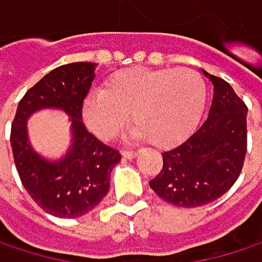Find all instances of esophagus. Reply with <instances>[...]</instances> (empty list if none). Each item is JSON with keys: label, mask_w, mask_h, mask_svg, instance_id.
Instances as JSON below:
<instances>
[{"label": "esophagus", "mask_w": 262, "mask_h": 262, "mask_svg": "<svg viewBox=\"0 0 262 262\" xmlns=\"http://www.w3.org/2000/svg\"><path fill=\"white\" fill-rule=\"evenodd\" d=\"M137 155V150H132V149H124L122 150V157L125 158H134Z\"/></svg>", "instance_id": "esophagus-1"}]
</instances>
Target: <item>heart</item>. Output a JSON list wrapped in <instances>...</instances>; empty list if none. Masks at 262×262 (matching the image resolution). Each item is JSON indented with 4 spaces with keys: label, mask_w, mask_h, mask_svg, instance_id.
<instances>
[{
    "label": "heart",
    "mask_w": 262,
    "mask_h": 262,
    "mask_svg": "<svg viewBox=\"0 0 262 262\" xmlns=\"http://www.w3.org/2000/svg\"><path fill=\"white\" fill-rule=\"evenodd\" d=\"M207 99L202 76L189 68H130L113 74L101 95L83 107L88 127L110 138L130 121L147 143L166 147L185 138L200 119Z\"/></svg>",
    "instance_id": "heart-1"
}]
</instances>
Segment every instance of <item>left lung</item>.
<instances>
[{"instance_id": "left-lung-1", "label": "left lung", "mask_w": 262, "mask_h": 262, "mask_svg": "<svg viewBox=\"0 0 262 262\" xmlns=\"http://www.w3.org/2000/svg\"><path fill=\"white\" fill-rule=\"evenodd\" d=\"M214 85L208 118L177 147L163 152V167L149 185L182 208L207 205L237 180L247 154V105L231 85L207 71Z\"/></svg>"}]
</instances>
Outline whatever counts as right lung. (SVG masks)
I'll return each mask as SVG.
<instances>
[{
	"mask_svg": "<svg viewBox=\"0 0 262 262\" xmlns=\"http://www.w3.org/2000/svg\"><path fill=\"white\" fill-rule=\"evenodd\" d=\"M95 68L96 63L74 62L52 70L26 91L12 122L10 144L20 180L38 207L55 217L74 219L95 208L121 161L119 150L90 134L82 121ZM40 108H60L72 116L73 147L63 160L43 159L27 141L26 119Z\"/></svg>",
	"mask_w": 262,
	"mask_h": 262,
	"instance_id": "1",
	"label": "right lung"
}]
</instances>
